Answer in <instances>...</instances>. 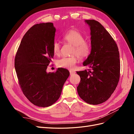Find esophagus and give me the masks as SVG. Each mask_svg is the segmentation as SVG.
Instances as JSON below:
<instances>
[{
    "label": "esophagus",
    "mask_w": 134,
    "mask_h": 134,
    "mask_svg": "<svg viewBox=\"0 0 134 134\" xmlns=\"http://www.w3.org/2000/svg\"><path fill=\"white\" fill-rule=\"evenodd\" d=\"M70 75H72V74H74L75 73V71H73V70H70Z\"/></svg>",
    "instance_id": "1"
}]
</instances>
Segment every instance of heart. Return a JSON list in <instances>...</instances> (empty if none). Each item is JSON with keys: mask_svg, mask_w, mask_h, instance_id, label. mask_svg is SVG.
Returning a JSON list of instances; mask_svg holds the SVG:
<instances>
[{"mask_svg": "<svg viewBox=\"0 0 134 134\" xmlns=\"http://www.w3.org/2000/svg\"><path fill=\"white\" fill-rule=\"evenodd\" d=\"M64 40L74 46L72 54H76L80 59L88 57L91 52L90 44L85 41L84 36L78 31L70 30L64 35ZM53 52L55 55H59L61 52L60 44L58 42H55L53 44ZM78 57L73 55L69 57L64 56L57 62L58 66L66 68L68 69H73L76 64L78 62Z\"/></svg>", "mask_w": 134, "mask_h": 134, "instance_id": "heart-1", "label": "heart"}]
</instances>
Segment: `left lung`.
Returning a JSON list of instances; mask_svg holds the SVG:
<instances>
[{
  "label": "left lung",
  "mask_w": 134,
  "mask_h": 134,
  "mask_svg": "<svg viewBox=\"0 0 134 134\" xmlns=\"http://www.w3.org/2000/svg\"><path fill=\"white\" fill-rule=\"evenodd\" d=\"M85 22L91 30V51L83 64L91 69L76 72L80 77L77 91L87 103L98 104L111 97L118 84L120 54L115 40L99 22L94 19Z\"/></svg>",
  "instance_id": "obj_1"
}]
</instances>
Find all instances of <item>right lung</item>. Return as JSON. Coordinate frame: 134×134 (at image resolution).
Returning a JSON list of instances; mask_svg holds the SVG:
<instances>
[{"mask_svg": "<svg viewBox=\"0 0 134 134\" xmlns=\"http://www.w3.org/2000/svg\"><path fill=\"white\" fill-rule=\"evenodd\" d=\"M55 32L50 22L32 26L24 35L15 57V69L23 94L40 107L50 106L57 101L70 75L62 68L55 72L46 71L54 55Z\"/></svg>", "mask_w": 134, "mask_h": 134, "instance_id": "obj_1", "label": "right lung"}]
</instances>
